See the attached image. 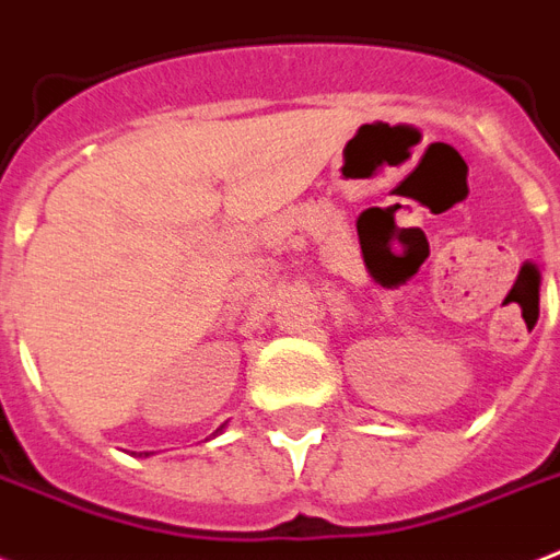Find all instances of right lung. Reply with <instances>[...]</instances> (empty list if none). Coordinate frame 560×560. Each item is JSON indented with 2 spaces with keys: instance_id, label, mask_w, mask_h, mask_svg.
Listing matches in <instances>:
<instances>
[{
  "instance_id": "right-lung-1",
  "label": "right lung",
  "mask_w": 560,
  "mask_h": 560,
  "mask_svg": "<svg viewBox=\"0 0 560 560\" xmlns=\"http://www.w3.org/2000/svg\"><path fill=\"white\" fill-rule=\"evenodd\" d=\"M223 430H226V424H220L218 430H214V435H220V433H223ZM139 456H142V453H139ZM144 456H151V453H144Z\"/></svg>"
}]
</instances>
